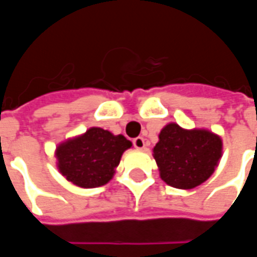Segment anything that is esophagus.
Returning a JSON list of instances; mask_svg holds the SVG:
<instances>
[{
  "instance_id": "esophagus-1",
  "label": "esophagus",
  "mask_w": 257,
  "mask_h": 257,
  "mask_svg": "<svg viewBox=\"0 0 257 257\" xmlns=\"http://www.w3.org/2000/svg\"><path fill=\"white\" fill-rule=\"evenodd\" d=\"M134 146L135 149H139V150H142V149H145V139L143 138H135L134 139Z\"/></svg>"
}]
</instances>
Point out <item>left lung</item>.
Returning a JSON list of instances; mask_svg holds the SVG:
<instances>
[{
	"instance_id": "left-lung-1",
	"label": "left lung",
	"mask_w": 257,
	"mask_h": 257,
	"mask_svg": "<svg viewBox=\"0 0 257 257\" xmlns=\"http://www.w3.org/2000/svg\"><path fill=\"white\" fill-rule=\"evenodd\" d=\"M154 147L160 176L169 186L189 190L204 183L215 172L221 157V139L205 129L187 131L168 123Z\"/></svg>"
}]
</instances>
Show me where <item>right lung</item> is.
I'll return each instance as SVG.
<instances>
[{"label": "right lung", "mask_w": 257, "mask_h": 257, "mask_svg": "<svg viewBox=\"0 0 257 257\" xmlns=\"http://www.w3.org/2000/svg\"><path fill=\"white\" fill-rule=\"evenodd\" d=\"M131 146L122 135L115 136L101 128H90L58 146V168L75 186L100 187L111 180L122 153Z\"/></svg>", "instance_id": "add662e5"}]
</instances>
